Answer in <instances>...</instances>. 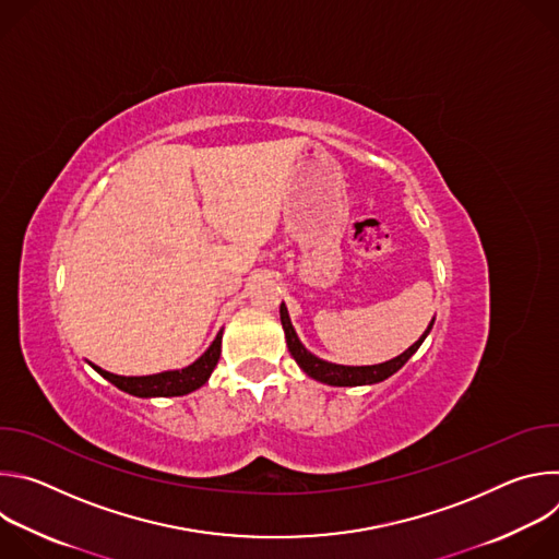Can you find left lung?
Returning a JSON list of instances; mask_svg holds the SVG:
<instances>
[{
  "mask_svg": "<svg viewBox=\"0 0 559 559\" xmlns=\"http://www.w3.org/2000/svg\"><path fill=\"white\" fill-rule=\"evenodd\" d=\"M281 323H283V330H285V338H287L289 354L294 356V360L298 362V367H300L307 376H311L313 380H321V382H328V384H334V386L373 384V382H380V380L389 378L391 373H395L397 369H401V367L418 352V347L423 345V341L427 338V334H429L431 328H433V321H431V325L427 328V332H425L405 354H401V356L393 358V360H386V362H380V365H369V367H345V365H334V362H325V360H321V358H316L313 354H309V352L300 345V341H298V336H296V332H294V328H292V323H289L287 307H285L283 302H281Z\"/></svg>",
  "mask_w": 559,
  "mask_h": 559,
  "instance_id": "obj_1",
  "label": "left lung"
}]
</instances>
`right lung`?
Masks as SVG:
<instances>
[{
	"label": "right lung",
	"mask_w": 559,
	"mask_h": 559,
	"mask_svg": "<svg viewBox=\"0 0 559 559\" xmlns=\"http://www.w3.org/2000/svg\"><path fill=\"white\" fill-rule=\"evenodd\" d=\"M221 336L223 332L216 334L214 343L210 345V349L190 367L179 369V371H164V373H154V376H134V378H126V376H115L110 371H104L99 367H95L106 380H110L115 386H119L126 393L139 395V397H152V395H186L194 389H199L201 384L207 382L210 373L214 371L218 356H221Z\"/></svg>",
	"instance_id": "1"
}]
</instances>
